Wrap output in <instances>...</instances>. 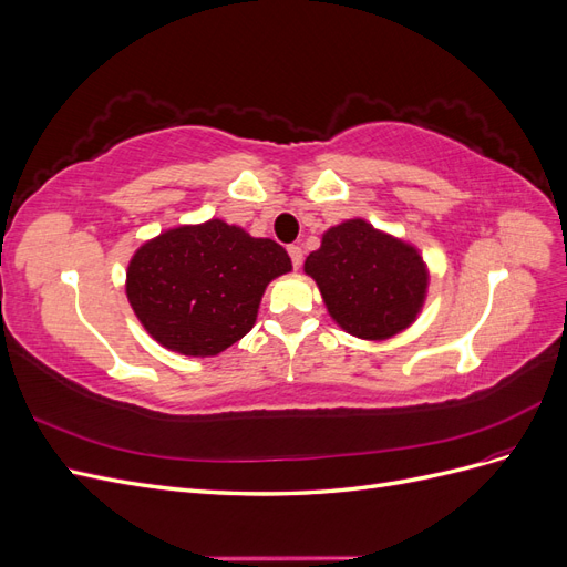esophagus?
<instances>
[{
	"label": "esophagus",
	"mask_w": 567,
	"mask_h": 567,
	"mask_svg": "<svg viewBox=\"0 0 567 567\" xmlns=\"http://www.w3.org/2000/svg\"><path fill=\"white\" fill-rule=\"evenodd\" d=\"M288 255H290V262H293V267L300 269V265H302V248L300 246H288Z\"/></svg>",
	"instance_id": "34e87169"
}]
</instances>
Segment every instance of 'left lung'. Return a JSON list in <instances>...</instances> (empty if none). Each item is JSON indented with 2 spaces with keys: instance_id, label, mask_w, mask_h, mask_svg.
I'll return each instance as SVG.
<instances>
[{
  "instance_id": "1",
  "label": "left lung",
  "mask_w": 567,
  "mask_h": 567,
  "mask_svg": "<svg viewBox=\"0 0 567 567\" xmlns=\"http://www.w3.org/2000/svg\"><path fill=\"white\" fill-rule=\"evenodd\" d=\"M305 274L317 281L331 319L362 340H388L409 329L431 281L416 246L362 217L326 229L321 246L307 255Z\"/></svg>"
}]
</instances>
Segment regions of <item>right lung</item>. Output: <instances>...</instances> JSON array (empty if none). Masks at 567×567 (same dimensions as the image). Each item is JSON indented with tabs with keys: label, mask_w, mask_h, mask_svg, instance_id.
<instances>
[{
	"label": "right lung",
	"mask_w": 567,
	"mask_h": 567,
	"mask_svg": "<svg viewBox=\"0 0 567 567\" xmlns=\"http://www.w3.org/2000/svg\"><path fill=\"white\" fill-rule=\"evenodd\" d=\"M290 269L277 241L213 217L136 248L125 290L136 319L163 348L215 357L252 329L265 288Z\"/></svg>",
	"instance_id": "add662e5"
}]
</instances>
